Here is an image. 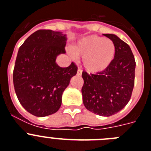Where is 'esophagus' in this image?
Returning a JSON list of instances; mask_svg holds the SVG:
<instances>
[{
    "instance_id": "obj_1",
    "label": "esophagus",
    "mask_w": 151,
    "mask_h": 151,
    "mask_svg": "<svg viewBox=\"0 0 151 151\" xmlns=\"http://www.w3.org/2000/svg\"><path fill=\"white\" fill-rule=\"evenodd\" d=\"M77 74L78 76H81V74H82V70H81V69H80V68H78V70H77Z\"/></svg>"
}]
</instances>
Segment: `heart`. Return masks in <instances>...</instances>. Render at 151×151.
Returning a JSON list of instances; mask_svg holds the SVG:
<instances>
[{
    "instance_id": "heart-1",
    "label": "heart",
    "mask_w": 151,
    "mask_h": 151,
    "mask_svg": "<svg viewBox=\"0 0 151 151\" xmlns=\"http://www.w3.org/2000/svg\"><path fill=\"white\" fill-rule=\"evenodd\" d=\"M77 57L82 58V65L89 73L105 70L111 65L115 53L113 42L108 38L90 35L82 38L72 47Z\"/></svg>"
}]
</instances>
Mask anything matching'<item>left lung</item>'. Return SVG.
<instances>
[{
	"instance_id": "1",
	"label": "left lung",
	"mask_w": 151,
	"mask_h": 151,
	"mask_svg": "<svg viewBox=\"0 0 151 151\" xmlns=\"http://www.w3.org/2000/svg\"><path fill=\"white\" fill-rule=\"evenodd\" d=\"M115 46L114 59L96 74L83 71V103L86 109L101 116H111L129 102L134 84L135 60L127 43L114 34H103Z\"/></svg>"
}]
</instances>
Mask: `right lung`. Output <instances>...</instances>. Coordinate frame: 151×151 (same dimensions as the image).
<instances>
[{"label":"right lung","instance_id":"add662e5","mask_svg":"<svg viewBox=\"0 0 151 151\" xmlns=\"http://www.w3.org/2000/svg\"><path fill=\"white\" fill-rule=\"evenodd\" d=\"M66 42L62 32L40 29L19 47L13 74L14 90L23 108L35 116L58 112L63 92L77 74L74 63L61 68L55 62L58 55L65 53Z\"/></svg>","mask_w":151,"mask_h":151}]
</instances>
